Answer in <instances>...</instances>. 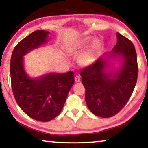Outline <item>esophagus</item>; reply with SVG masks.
Here are the masks:
<instances>
[{
    "label": "esophagus",
    "mask_w": 148,
    "mask_h": 148,
    "mask_svg": "<svg viewBox=\"0 0 148 148\" xmlns=\"http://www.w3.org/2000/svg\"><path fill=\"white\" fill-rule=\"evenodd\" d=\"M75 83L80 82H81L80 77H79V76H76L75 77Z\"/></svg>",
    "instance_id": "34e87169"
}]
</instances>
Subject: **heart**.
Returning <instances> with one entry per match:
<instances>
[{
	"instance_id": "heart-1",
	"label": "heart",
	"mask_w": 148,
	"mask_h": 148,
	"mask_svg": "<svg viewBox=\"0 0 148 148\" xmlns=\"http://www.w3.org/2000/svg\"><path fill=\"white\" fill-rule=\"evenodd\" d=\"M93 38L92 36H84L69 42L64 46V49L70 55L78 54L84 49ZM102 48V42L98 38L92 42L90 46L84 50L77 58V62L81 66H89L92 65L96 62Z\"/></svg>"
}]
</instances>
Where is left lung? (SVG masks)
I'll return each mask as SVG.
<instances>
[{"instance_id":"left-lung-1","label":"left lung","mask_w":148,"mask_h":148,"mask_svg":"<svg viewBox=\"0 0 148 148\" xmlns=\"http://www.w3.org/2000/svg\"><path fill=\"white\" fill-rule=\"evenodd\" d=\"M112 51L100 56L80 73L86 88V102L96 116L108 118L118 113L128 102L136 85L138 67L132 42L116 33ZM116 62L118 66L113 65Z\"/></svg>"}]
</instances>
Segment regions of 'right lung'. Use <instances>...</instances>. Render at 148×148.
I'll list each match as a JSON object with an SVG mask.
<instances>
[{
  "label": "right lung",
  "mask_w": 148,
  "mask_h": 148,
  "mask_svg": "<svg viewBox=\"0 0 148 148\" xmlns=\"http://www.w3.org/2000/svg\"><path fill=\"white\" fill-rule=\"evenodd\" d=\"M50 33L37 30L19 42L14 48L10 64L11 86L21 110L36 121L47 122L61 112L74 84L73 72L48 73L31 77L25 69L23 56L48 42Z\"/></svg>",
  "instance_id": "right-lung-1"
}]
</instances>
